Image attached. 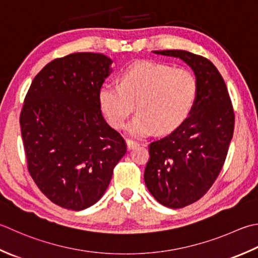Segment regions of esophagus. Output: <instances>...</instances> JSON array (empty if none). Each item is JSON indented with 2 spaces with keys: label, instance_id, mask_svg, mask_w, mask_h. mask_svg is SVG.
<instances>
[{
  "label": "esophagus",
  "instance_id": "34e87169",
  "mask_svg": "<svg viewBox=\"0 0 258 258\" xmlns=\"http://www.w3.org/2000/svg\"><path fill=\"white\" fill-rule=\"evenodd\" d=\"M139 143L136 142V141H133V140H130V139H127L126 140V145H127V149L128 150H131V149H133L134 146H136L138 145Z\"/></svg>",
  "mask_w": 258,
  "mask_h": 258
}]
</instances>
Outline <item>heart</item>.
Instances as JSON below:
<instances>
[{
  "mask_svg": "<svg viewBox=\"0 0 258 258\" xmlns=\"http://www.w3.org/2000/svg\"><path fill=\"white\" fill-rule=\"evenodd\" d=\"M198 83L192 72L142 60L128 66L119 85L105 83L98 90V104L107 123L122 128L138 106L139 113L127 125L128 134L146 136L160 130L178 128L192 110Z\"/></svg>",
  "mask_w": 258,
  "mask_h": 258,
  "instance_id": "1",
  "label": "heart"
}]
</instances>
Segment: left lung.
I'll use <instances>...</instances> for the list:
<instances>
[{"instance_id":"8db88e82","label":"left lung","mask_w":258,"mask_h":258,"mask_svg":"<svg viewBox=\"0 0 258 258\" xmlns=\"http://www.w3.org/2000/svg\"><path fill=\"white\" fill-rule=\"evenodd\" d=\"M179 58L194 70L198 94L183 124L150 144L144 181L161 205L183 208L206 195L219 175L233 139L235 114L214 63L184 50L153 51Z\"/></svg>"}]
</instances>
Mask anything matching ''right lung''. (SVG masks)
<instances>
[{"label":"right lung","mask_w":258,"mask_h":258,"mask_svg":"<svg viewBox=\"0 0 258 258\" xmlns=\"http://www.w3.org/2000/svg\"><path fill=\"white\" fill-rule=\"evenodd\" d=\"M112 62L94 52L54 59L25 96L20 125L29 173L48 199L66 209L97 203L126 153L124 139L106 123L98 104Z\"/></svg>","instance_id":"1"}]
</instances>
